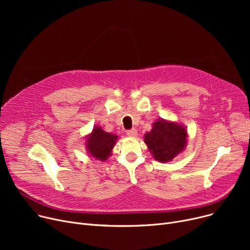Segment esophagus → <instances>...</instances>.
Masks as SVG:
<instances>
[{
	"instance_id": "1",
	"label": "esophagus",
	"mask_w": 250,
	"mask_h": 250,
	"mask_svg": "<svg viewBox=\"0 0 250 250\" xmlns=\"http://www.w3.org/2000/svg\"><path fill=\"white\" fill-rule=\"evenodd\" d=\"M128 137H137L138 136V130L136 128H132V129H128L126 132Z\"/></svg>"
}]
</instances>
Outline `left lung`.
<instances>
[{"instance_id":"8db88e82","label":"left lung","mask_w":250,"mask_h":250,"mask_svg":"<svg viewBox=\"0 0 250 250\" xmlns=\"http://www.w3.org/2000/svg\"><path fill=\"white\" fill-rule=\"evenodd\" d=\"M187 138V130L181 125L158 121L145 135V143L156 160L168 162L183 150Z\"/></svg>"}]
</instances>
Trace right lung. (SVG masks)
<instances>
[{
    "label": "right lung",
    "instance_id": "right-lung-1",
    "mask_svg": "<svg viewBox=\"0 0 250 250\" xmlns=\"http://www.w3.org/2000/svg\"><path fill=\"white\" fill-rule=\"evenodd\" d=\"M117 136L105 133L101 127H94L93 132L87 139L89 153L99 160H106L115 145Z\"/></svg>",
    "mask_w": 250,
    "mask_h": 250
}]
</instances>
